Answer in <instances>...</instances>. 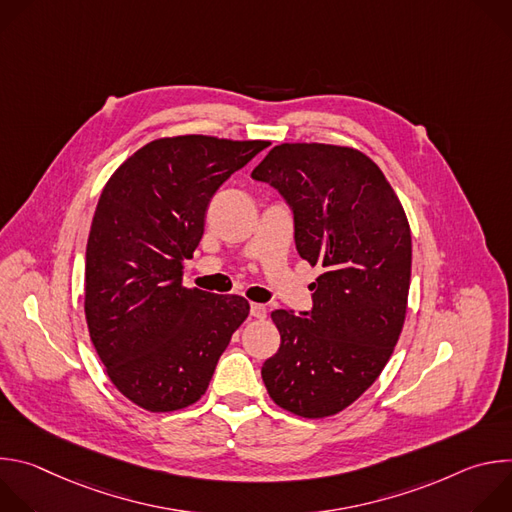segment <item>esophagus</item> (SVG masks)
<instances>
[{"label": "esophagus", "mask_w": 512, "mask_h": 512, "mask_svg": "<svg viewBox=\"0 0 512 512\" xmlns=\"http://www.w3.org/2000/svg\"><path fill=\"white\" fill-rule=\"evenodd\" d=\"M251 316L257 320H263L267 316V308L263 304H251Z\"/></svg>", "instance_id": "34e87169"}]
</instances>
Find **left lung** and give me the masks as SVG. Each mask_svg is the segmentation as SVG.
Wrapping results in <instances>:
<instances>
[{
	"instance_id": "left-lung-1",
	"label": "left lung",
	"mask_w": 512,
	"mask_h": 512,
	"mask_svg": "<svg viewBox=\"0 0 512 512\" xmlns=\"http://www.w3.org/2000/svg\"><path fill=\"white\" fill-rule=\"evenodd\" d=\"M251 176L287 200L300 257L322 269L310 312H271L281 344L263 362V383L298 417L336 415L379 379L401 336L407 214L381 168L346 145L281 143Z\"/></svg>"
}]
</instances>
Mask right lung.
I'll list each match as a JSON object with an SVG mask.
<instances>
[{
    "label": "right lung",
    "instance_id": "add662e5",
    "mask_svg": "<svg viewBox=\"0 0 512 512\" xmlns=\"http://www.w3.org/2000/svg\"><path fill=\"white\" fill-rule=\"evenodd\" d=\"M269 141L176 135L145 143L105 184L89 233L85 318L111 383L137 407L196 403L249 302L182 285L206 208Z\"/></svg>",
    "mask_w": 512,
    "mask_h": 512
}]
</instances>
